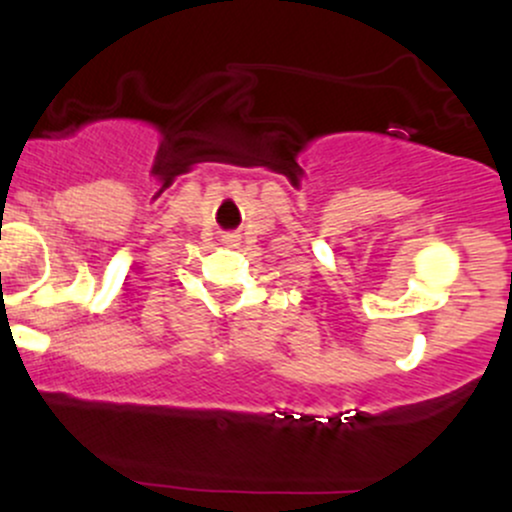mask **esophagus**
<instances>
[{"label":"esophagus","mask_w":512,"mask_h":512,"mask_svg":"<svg viewBox=\"0 0 512 512\" xmlns=\"http://www.w3.org/2000/svg\"><path fill=\"white\" fill-rule=\"evenodd\" d=\"M236 240H238L236 236H228V238H226V243H228V245H236Z\"/></svg>","instance_id":"obj_1"}]
</instances>
